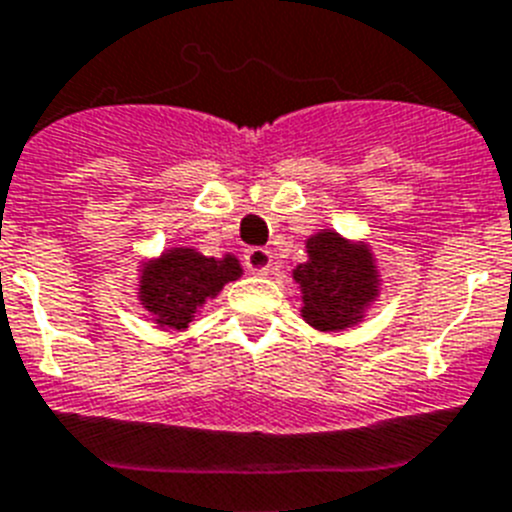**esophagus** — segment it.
I'll list each match as a JSON object with an SVG mask.
<instances>
[{
    "label": "esophagus",
    "mask_w": 512,
    "mask_h": 512,
    "mask_svg": "<svg viewBox=\"0 0 512 512\" xmlns=\"http://www.w3.org/2000/svg\"><path fill=\"white\" fill-rule=\"evenodd\" d=\"M244 268L255 275H268V270L273 268V255L265 247H250L244 252Z\"/></svg>",
    "instance_id": "34e87169"
}]
</instances>
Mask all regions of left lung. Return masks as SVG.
<instances>
[{"label": "left lung", "instance_id": "obj_1", "mask_svg": "<svg viewBox=\"0 0 512 512\" xmlns=\"http://www.w3.org/2000/svg\"><path fill=\"white\" fill-rule=\"evenodd\" d=\"M306 255V262L293 270L304 322L319 332H342L363 322L381 291L371 247L332 229H319L306 239Z\"/></svg>", "mask_w": 512, "mask_h": 512}]
</instances>
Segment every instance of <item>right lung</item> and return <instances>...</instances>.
I'll return each mask as SVG.
<instances>
[{
  "label": "right lung",
  "instance_id": "1",
  "mask_svg": "<svg viewBox=\"0 0 512 512\" xmlns=\"http://www.w3.org/2000/svg\"><path fill=\"white\" fill-rule=\"evenodd\" d=\"M239 275L242 265L234 255L206 257L193 247H170L141 262L139 301L157 327L180 332Z\"/></svg>",
  "mask_w": 512,
  "mask_h": 512
}]
</instances>
